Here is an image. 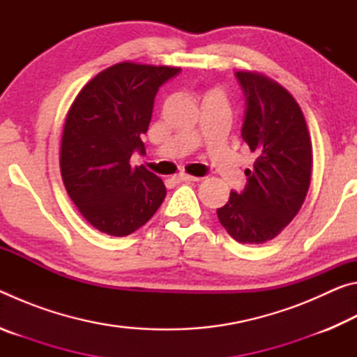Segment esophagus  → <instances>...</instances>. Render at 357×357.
<instances>
[{
  "label": "esophagus",
  "mask_w": 357,
  "mask_h": 357,
  "mask_svg": "<svg viewBox=\"0 0 357 357\" xmlns=\"http://www.w3.org/2000/svg\"><path fill=\"white\" fill-rule=\"evenodd\" d=\"M176 179H178V183H198V181H200V178L190 176V174H185V173H179Z\"/></svg>",
  "instance_id": "obj_1"
}]
</instances>
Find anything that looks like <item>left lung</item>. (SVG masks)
Masks as SVG:
<instances>
[{
    "label": "left lung",
    "mask_w": 357,
    "mask_h": 357,
    "mask_svg": "<svg viewBox=\"0 0 357 357\" xmlns=\"http://www.w3.org/2000/svg\"><path fill=\"white\" fill-rule=\"evenodd\" d=\"M245 98L244 142L257 154L241 192L217 209L222 227L241 244L274 239L298 214L312 173V143L298 102L285 88L253 72H236Z\"/></svg>",
    "instance_id": "8db88e82"
}]
</instances>
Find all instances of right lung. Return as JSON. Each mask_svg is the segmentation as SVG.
I'll return each mask as SVG.
<instances>
[{"mask_svg":"<svg viewBox=\"0 0 357 357\" xmlns=\"http://www.w3.org/2000/svg\"><path fill=\"white\" fill-rule=\"evenodd\" d=\"M181 72L168 66L119 63L96 75L66 118L59 167L66 190L99 231L128 236L143 227L164 202L162 179L130 167L144 153L142 135L153 116L162 84Z\"/></svg>","mask_w":357,"mask_h":357,"instance_id":"1","label":"right lung"}]
</instances>
